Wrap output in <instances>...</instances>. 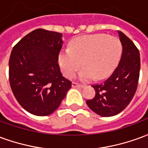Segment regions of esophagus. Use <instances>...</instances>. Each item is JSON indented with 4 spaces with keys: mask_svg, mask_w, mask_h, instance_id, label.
Returning a JSON list of instances; mask_svg holds the SVG:
<instances>
[{
    "mask_svg": "<svg viewBox=\"0 0 148 148\" xmlns=\"http://www.w3.org/2000/svg\"><path fill=\"white\" fill-rule=\"evenodd\" d=\"M72 87H74V88H76V87L83 88V87H85V85H81V84H78L77 82H72Z\"/></svg>",
    "mask_w": 148,
    "mask_h": 148,
    "instance_id": "obj_1",
    "label": "esophagus"
}]
</instances>
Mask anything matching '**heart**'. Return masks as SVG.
I'll return each instance as SVG.
<instances>
[{
  "instance_id": "obj_1",
  "label": "heart",
  "mask_w": 148,
  "mask_h": 148,
  "mask_svg": "<svg viewBox=\"0 0 148 148\" xmlns=\"http://www.w3.org/2000/svg\"><path fill=\"white\" fill-rule=\"evenodd\" d=\"M122 52L120 39L106 34L84 36L74 39L70 49L62 50L58 54V64L64 76L74 77L82 66L79 74L82 81L96 77L102 79L114 69Z\"/></svg>"
}]
</instances>
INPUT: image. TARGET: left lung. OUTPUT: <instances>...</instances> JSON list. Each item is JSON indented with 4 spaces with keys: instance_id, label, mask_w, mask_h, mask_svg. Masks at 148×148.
I'll return each instance as SVG.
<instances>
[{
    "instance_id": "obj_1",
    "label": "left lung",
    "mask_w": 148,
    "mask_h": 148,
    "mask_svg": "<svg viewBox=\"0 0 148 148\" xmlns=\"http://www.w3.org/2000/svg\"><path fill=\"white\" fill-rule=\"evenodd\" d=\"M123 47L119 64L106 81L93 85L95 96L86 104L101 116H112L123 111L131 102L136 91L140 77V52L133 42L118 31Z\"/></svg>"
}]
</instances>
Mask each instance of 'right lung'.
Returning <instances> with one entry per match:
<instances>
[{
    "label": "right lung",
    "instance_id": "obj_1",
    "mask_svg": "<svg viewBox=\"0 0 148 148\" xmlns=\"http://www.w3.org/2000/svg\"><path fill=\"white\" fill-rule=\"evenodd\" d=\"M62 37L59 32L38 28L12 48L10 86L19 104L32 114H51L71 89V82L62 76L58 63Z\"/></svg>",
    "mask_w": 148,
    "mask_h": 148
}]
</instances>
